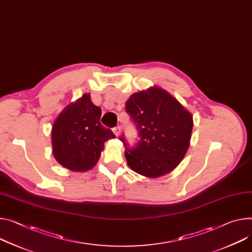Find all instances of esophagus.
Masks as SVG:
<instances>
[{
	"mask_svg": "<svg viewBox=\"0 0 252 252\" xmlns=\"http://www.w3.org/2000/svg\"><path fill=\"white\" fill-rule=\"evenodd\" d=\"M112 130H113L114 134H116L117 136H119V135H120V133H121V126H114V127L112 128Z\"/></svg>",
	"mask_w": 252,
	"mask_h": 252,
	"instance_id": "34e87169",
	"label": "esophagus"
}]
</instances>
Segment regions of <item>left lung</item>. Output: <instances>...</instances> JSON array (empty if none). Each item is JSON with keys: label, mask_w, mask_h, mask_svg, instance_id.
Segmentation results:
<instances>
[{"label": "left lung", "mask_w": 252, "mask_h": 252, "mask_svg": "<svg viewBox=\"0 0 252 252\" xmlns=\"http://www.w3.org/2000/svg\"><path fill=\"white\" fill-rule=\"evenodd\" d=\"M126 111L139 138L130 146L125 134L120 136L129 168L150 178L174 170L189 148L193 128L191 113L158 87L132 94L126 101Z\"/></svg>", "instance_id": "8db88e82"}]
</instances>
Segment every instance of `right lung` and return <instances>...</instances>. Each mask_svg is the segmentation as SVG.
<instances>
[{
  "instance_id": "obj_1",
  "label": "right lung",
  "mask_w": 252,
  "mask_h": 252,
  "mask_svg": "<svg viewBox=\"0 0 252 252\" xmlns=\"http://www.w3.org/2000/svg\"><path fill=\"white\" fill-rule=\"evenodd\" d=\"M101 109L89 94L66 106L52 127L53 155L64 168L84 172L98 161L104 142L116 138L100 124Z\"/></svg>"
}]
</instances>
